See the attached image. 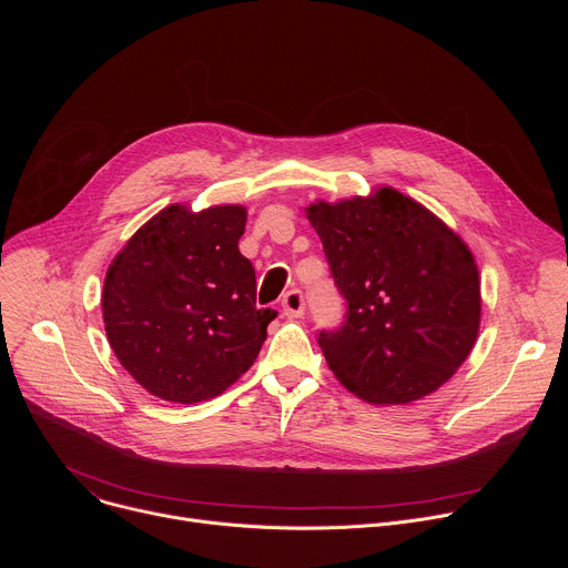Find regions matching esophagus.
I'll list each match as a JSON object with an SVG mask.
<instances>
[{
	"instance_id": "esophagus-1",
	"label": "esophagus",
	"mask_w": 568,
	"mask_h": 568,
	"mask_svg": "<svg viewBox=\"0 0 568 568\" xmlns=\"http://www.w3.org/2000/svg\"><path fill=\"white\" fill-rule=\"evenodd\" d=\"M283 312L287 316H303L305 312V296L301 290H290L285 296H283Z\"/></svg>"
}]
</instances>
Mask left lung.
<instances>
[{
    "label": "left lung",
    "mask_w": 568,
    "mask_h": 568,
    "mask_svg": "<svg viewBox=\"0 0 568 568\" xmlns=\"http://www.w3.org/2000/svg\"><path fill=\"white\" fill-rule=\"evenodd\" d=\"M344 323L316 342L337 379L373 404L434 393L467 359L480 321V283L465 242L393 189L307 209Z\"/></svg>",
    "instance_id": "8db88e82"
}]
</instances>
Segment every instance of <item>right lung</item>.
I'll use <instances>...</instances> for the list:
<instances>
[{
    "mask_svg": "<svg viewBox=\"0 0 568 568\" xmlns=\"http://www.w3.org/2000/svg\"><path fill=\"white\" fill-rule=\"evenodd\" d=\"M247 211L173 204L121 250L103 285L105 333L152 395L193 404L220 395L267 339L276 310L256 307V272L240 254Z\"/></svg>",
    "mask_w": 568,
    "mask_h": 568,
    "instance_id": "1",
    "label": "right lung"
}]
</instances>
